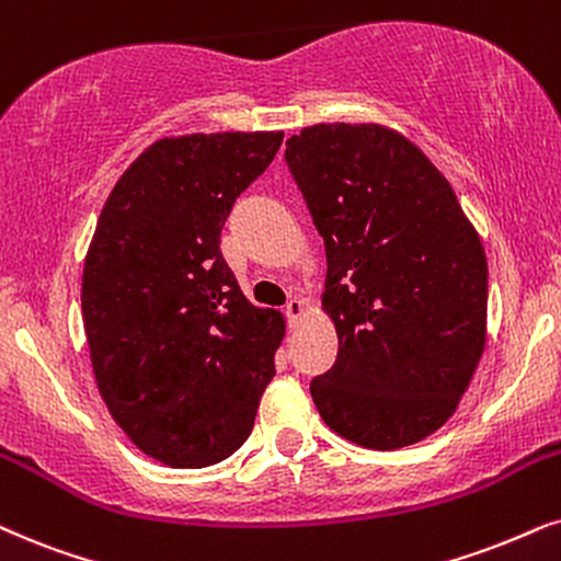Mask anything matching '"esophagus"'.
Returning <instances> with one entry per match:
<instances>
[{
    "label": "esophagus",
    "instance_id": "obj_1",
    "mask_svg": "<svg viewBox=\"0 0 561 561\" xmlns=\"http://www.w3.org/2000/svg\"><path fill=\"white\" fill-rule=\"evenodd\" d=\"M286 317H288V322L294 324L296 319H301L304 317V311H307V304H304V298H298V296H290L288 301H286Z\"/></svg>",
    "mask_w": 561,
    "mask_h": 561
}]
</instances>
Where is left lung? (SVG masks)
<instances>
[{"label":"left lung","mask_w":561,"mask_h":561,"mask_svg":"<svg viewBox=\"0 0 561 561\" xmlns=\"http://www.w3.org/2000/svg\"><path fill=\"white\" fill-rule=\"evenodd\" d=\"M286 164L324 239L322 304L340 340L311 399L358 446H412L456 412L482 358V242L448 180L397 130L319 123L288 138Z\"/></svg>","instance_id":"obj_1"}]
</instances>
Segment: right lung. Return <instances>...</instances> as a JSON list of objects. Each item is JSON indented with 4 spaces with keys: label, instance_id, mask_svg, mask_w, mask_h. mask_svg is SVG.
Masks as SVG:
<instances>
[{
    "label": "right lung",
    "instance_id": "1",
    "mask_svg": "<svg viewBox=\"0 0 561 561\" xmlns=\"http://www.w3.org/2000/svg\"><path fill=\"white\" fill-rule=\"evenodd\" d=\"M280 141L239 130L162 138L98 218L82 278L94 378L123 433L167 467L234 454L275 376L283 317L247 301L218 244Z\"/></svg>",
    "mask_w": 561,
    "mask_h": 561
}]
</instances>
